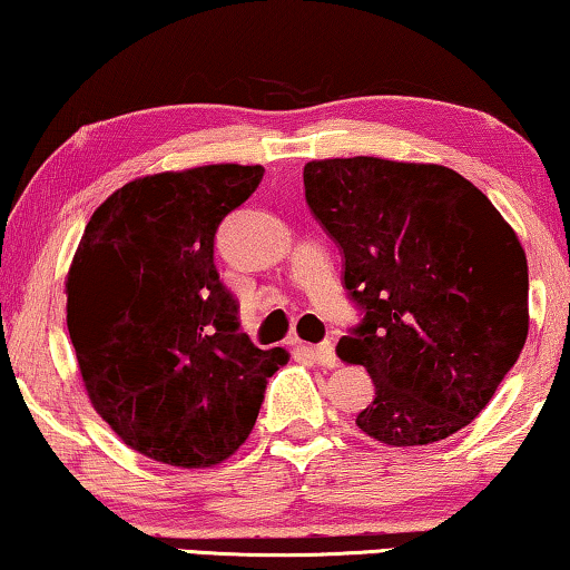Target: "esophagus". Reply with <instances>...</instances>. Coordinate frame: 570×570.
Listing matches in <instances>:
<instances>
[{
  "mask_svg": "<svg viewBox=\"0 0 570 570\" xmlns=\"http://www.w3.org/2000/svg\"><path fill=\"white\" fill-rule=\"evenodd\" d=\"M301 352L308 354V357L316 362L321 367H336V354H334V344L324 342V344H301Z\"/></svg>",
  "mask_w": 570,
  "mask_h": 570,
  "instance_id": "obj_1",
  "label": "esophagus"
}]
</instances>
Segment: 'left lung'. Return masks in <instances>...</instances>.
I'll use <instances>...</instances> for the list:
<instances>
[{
	"instance_id": "1",
	"label": "left lung",
	"mask_w": 570,
	"mask_h": 570,
	"mask_svg": "<svg viewBox=\"0 0 570 570\" xmlns=\"http://www.w3.org/2000/svg\"><path fill=\"white\" fill-rule=\"evenodd\" d=\"M305 203L342 246L365 311L336 354L367 367L357 426L391 448L432 444L485 409L527 342V257L489 197L440 164L377 156L303 167Z\"/></svg>"
}]
</instances>
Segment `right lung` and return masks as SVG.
<instances>
[{
	"mask_svg": "<svg viewBox=\"0 0 570 570\" xmlns=\"http://www.w3.org/2000/svg\"><path fill=\"white\" fill-rule=\"evenodd\" d=\"M262 175L208 164L138 177L92 213L71 259L66 324L89 401L156 463H224L291 360L252 344L213 265L220 220Z\"/></svg>",
	"mask_w": 570,
	"mask_h": 570,
	"instance_id": "right-lung-1",
	"label": "right lung"
}]
</instances>
